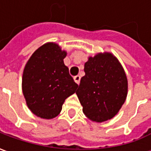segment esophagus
I'll list each match as a JSON object with an SVG mask.
<instances>
[{
  "label": "esophagus",
  "mask_w": 151,
  "mask_h": 151,
  "mask_svg": "<svg viewBox=\"0 0 151 151\" xmlns=\"http://www.w3.org/2000/svg\"><path fill=\"white\" fill-rule=\"evenodd\" d=\"M73 78H74V81H75L76 83L79 85V83H80V80H81V77H80L79 75H78V76H75Z\"/></svg>",
  "instance_id": "obj_1"
}]
</instances>
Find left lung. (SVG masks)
I'll list each match as a JSON object with an SVG mask.
<instances>
[{
	"label": "left lung",
	"mask_w": 151,
	"mask_h": 151,
	"mask_svg": "<svg viewBox=\"0 0 151 151\" xmlns=\"http://www.w3.org/2000/svg\"><path fill=\"white\" fill-rule=\"evenodd\" d=\"M84 71L76 91L83 113L95 122L111 119L127 96L128 81L122 66L111 53H99L89 58Z\"/></svg>",
	"instance_id": "1"
}]
</instances>
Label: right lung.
<instances>
[{"mask_svg":"<svg viewBox=\"0 0 151 151\" xmlns=\"http://www.w3.org/2000/svg\"><path fill=\"white\" fill-rule=\"evenodd\" d=\"M65 56L57 44L48 43L38 48L25 66L22 92L28 108L40 118L58 116L65 100L78 86L64 64Z\"/></svg>","mask_w":151,"mask_h":151,"instance_id":"obj_1","label":"right lung"}]
</instances>
